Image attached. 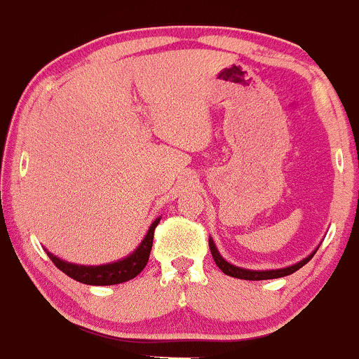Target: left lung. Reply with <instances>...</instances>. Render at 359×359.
Returning <instances> with one entry per match:
<instances>
[{"mask_svg": "<svg viewBox=\"0 0 359 359\" xmlns=\"http://www.w3.org/2000/svg\"><path fill=\"white\" fill-rule=\"evenodd\" d=\"M209 248H211V255L214 258V262H216V265L219 266V270L222 273L229 275V277H236V278H241V280H270V278H280V277H287V275L294 273V271H297L299 269H302L304 265L314 257V253L311 255V257H307L306 259H302V262L295 263V265L292 266H287V269H280V270H266V271H255V270H245V269H238V266L231 265V263L226 262L224 258L221 257L219 253H217L216 246H214L212 240H209Z\"/></svg>", "mask_w": 359, "mask_h": 359, "instance_id": "8db88e82", "label": "left lung"}]
</instances>
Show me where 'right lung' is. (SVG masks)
<instances>
[{
    "mask_svg": "<svg viewBox=\"0 0 359 359\" xmlns=\"http://www.w3.org/2000/svg\"><path fill=\"white\" fill-rule=\"evenodd\" d=\"M160 219H156L154 224L148 229L145 240L142 241V245L138 246L130 257L125 259H119V262L109 263V265H100V266H82V265H74V263L62 262L60 258L53 257L52 253H47L48 258L52 259L53 265L57 269L64 271L65 275L77 280L81 283H88V285H114V283H123L128 280L135 278L137 275L145 269L148 257H150L151 245H154V233L155 228L158 226Z\"/></svg>",
    "mask_w": 359,
    "mask_h": 359,
    "instance_id": "add662e5",
    "label": "right lung"
}]
</instances>
